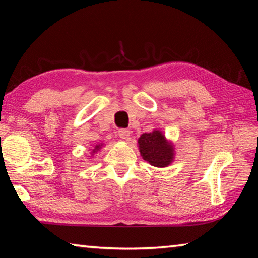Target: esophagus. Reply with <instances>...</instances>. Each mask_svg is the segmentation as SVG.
<instances>
[{
  "mask_svg": "<svg viewBox=\"0 0 258 258\" xmlns=\"http://www.w3.org/2000/svg\"><path fill=\"white\" fill-rule=\"evenodd\" d=\"M130 134H131L130 131L126 130V128H120V130L118 131L119 138L123 139V140H128V139H130Z\"/></svg>",
  "mask_w": 258,
  "mask_h": 258,
  "instance_id": "34e87169",
  "label": "esophagus"
}]
</instances>
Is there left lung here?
I'll return each mask as SVG.
<instances>
[{
	"label": "left lung",
	"instance_id": "obj_1",
	"mask_svg": "<svg viewBox=\"0 0 258 258\" xmlns=\"http://www.w3.org/2000/svg\"><path fill=\"white\" fill-rule=\"evenodd\" d=\"M142 158L155 167H167L174 160V147L159 130L143 133L138 140Z\"/></svg>",
	"mask_w": 258,
	"mask_h": 258
}]
</instances>
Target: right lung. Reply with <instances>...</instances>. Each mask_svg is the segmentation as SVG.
I'll use <instances>...</instances> for the list:
<instances>
[{
	"label": "right lung",
	"instance_id": "obj_1",
	"mask_svg": "<svg viewBox=\"0 0 258 258\" xmlns=\"http://www.w3.org/2000/svg\"><path fill=\"white\" fill-rule=\"evenodd\" d=\"M101 146H102V145H97V146H95L94 149L92 150V152H91V154H94V152H97L98 150L101 149Z\"/></svg>",
	"mask_w": 258,
	"mask_h": 258
}]
</instances>
